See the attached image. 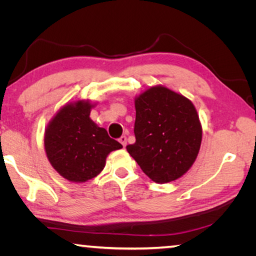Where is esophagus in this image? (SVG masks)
I'll use <instances>...</instances> for the list:
<instances>
[{"label": "esophagus", "mask_w": 256, "mask_h": 256, "mask_svg": "<svg viewBox=\"0 0 256 256\" xmlns=\"http://www.w3.org/2000/svg\"><path fill=\"white\" fill-rule=\"evenodd\" d=\"M120 144H122V146H126V142H128V138H126V136H120Z\"/></svg>", "instance_id": "obj_1"}]
</instances>
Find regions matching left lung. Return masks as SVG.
I'll return each instance as SVG.
<instances>
[{
    "label": "left lung",
    "mask_w": 256,
    "mask_h": 256,
    "mask_svg": "<svg viewBox=\"0 0 256 256\" xmlns=\"http://www.w3.org/2000/svg\"><path fill=\"white\" fill-rule=\"evenodd\" d=\"M136 144L126 146L142 172L158 184L178 180L196 162L202 125L188 98L154 86L134 98Z\"/></svg>",
    "instance_id": "1"
}]
</instances>
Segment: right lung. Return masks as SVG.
Segmentation results:
<instances>
[{"label":"right lung","mask_w":256,"mask_h":256,"mask_svg":"<svg viewBox=\"0 0 256 256\" xmlns=\"http://www.w3.org/2000/svg\"><path fill=\"white\" fill-rule=\"evenodd\" d=\"M94 106L89 100L68 102L45 130L48 162L60 176L73 183H84L100 174L107 156L123 148L90 118Z\"/></svg>","instance_id":"1"}]
</instances>
